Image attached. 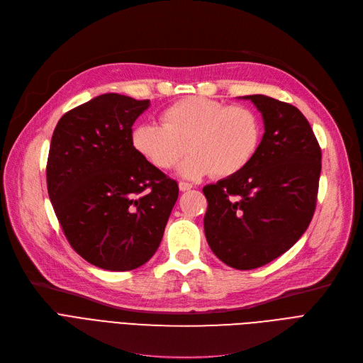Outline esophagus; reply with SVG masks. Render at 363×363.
Masks as SVG:
<instances>
[{"label": "esophagus", "instance_id": "obj_1", "mask_svg": "<svg viewBox=\"0 0 363 363\" xmlns=\"http://www.w3.org/2000/svg\"><path fill=\"white\" fill-rule=\"evenodd\" d=\"M191 188H193V184L185 182V181L179 182V189H181V191H188V189H191Z\"/></svg>", "mask_w": 363, "mask_h": 363}]
</instances>
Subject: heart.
I'll return each mask as SVG.
<instances>
[{"label": "heart", "instance_id": "b5f03b06", "mask_svg": "<svg viewBox=\"0 0 363 363\" xmlns=\"http://www.w3.org/2000/svg\"><path fill=\"white\" fill-rule=\"evenodd\" d=\"M160 123H140L130 143L138 155L157 169L175 167L186 150L191 155L181 174L199 178L211 174L233 177L249 164L262 140V121L249 106H228L206 97L182 99L160 114Z\"/></svg>", "mask_w": 363, "mask_h": 363}]
</instances>
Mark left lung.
<instances>
[{
  "label": "left lung",
  "mask_w": 363,
  "mask_h": 363,
  "mask_svg": "<svg viewBox=\"0 0 363 363\" xmlns=\"http://www.w3.org/2000/svg\"><path fill=\"white\" fill-rule=\"evenodd\" d=\"M242 99L262 113L264 133L241 172L203 188L204 234L225 264L250 271L291 249L308 230L316 208L322 152L297 107L259 94Z\"/></svg>",
  "instance_id": "left-lung-1"
}]
</instances>
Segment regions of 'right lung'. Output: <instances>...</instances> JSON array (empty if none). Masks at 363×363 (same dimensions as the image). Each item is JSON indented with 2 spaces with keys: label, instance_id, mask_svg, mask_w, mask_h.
<instances>
[{
  "label": "right lung",
  "instance_id": "1",
  "mask_svg": "<svg viewBox=\"0 0 363 363\" xmlns=\"http://www.w3.org/2000/svg\"><path fill=\"white\" fill-rule=\"evenodd\" d=\"M150 106L103 94L65 113L47 160V188L72 249L107 271H132L159 249L179 188L132 147Z\"/></svg>",
  "mask_w": 363,
  "mask_h": 363
}]
</instances>
